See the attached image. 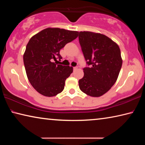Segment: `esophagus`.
I'll use <instances>...</instances> for the list:
<instances>
[{
    "mask_svg": "<svg viewBox=\"0 0 145 145\" xmlns=\"http://www.w3.org/2000/svg\"><path fill=\"white\" fill-rule=\"evenodd\" d=\"M77 67H73V70H77Z\"/></svg>",
    "mask_w": 145,
    "mask_h": 145,
    "instance_id": "esophagus-1",
    "label": "esophagus"
}]
</instances>
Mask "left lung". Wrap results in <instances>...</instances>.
Returning a JSON list of instances; mask_svg holds the SVG:
<instances>
[{
    "label": "left lung",
    "instance_id": "left-lung-1",
    "mask_svg": "<svg viewBox=\"0 0 145 145\" xmlns=\"http://www.w3.org/2000/svg\"><path fill=\"white\" fill-rule=\"evenodd\" d=\"M78 40L86 61L80 89L91 97H100L116 82L122 65L118 45L107 36L92 32H79Z\"/></svg>",
    "mask_w": 145,
    "mask_h": 145
}]
</instances>
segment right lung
I'll return each instance as SVG.
<instances>
[{
	"instance_id": "right-lung-1",
	"label": "right lung",
	"mask_w": 145,
	"mask_h": 145,
	"mask_svg": "<svg viewBox=\"0 0 145 145\" xmlns=\"http://www.w3.org/2000/svg\"><path fill=\"white\" fill-rule=\"evenodd\" d=\"M77 31L47 28L33 36L24 55L27 76L33 87L40 94L54 97L64 89L65 80L73 67L59 65V51L78 36Z\"/></svg>"
}]
</instances>
